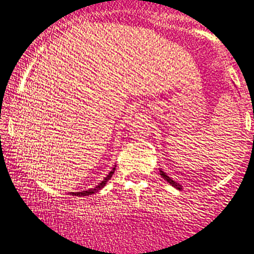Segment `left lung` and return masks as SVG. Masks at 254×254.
<instances>
[{
	"label": "left lung",
	"mask_w": 254,
	"mask_h": 254,
	"mask_svg": "<svg viewBox=\"0 0 254 254\" xmlns=\"http://www.w3.org/2000/svg\"><path fill=\"white\" fill-rule=\"evenodd\" d=\"M160 175H162V177L164 178V180H165L166 182H168V183H170V184H171V186H172V187L177 188V189H180V190H181V188H182V187H181V184L176 183V182H175V181H172V180H171V178H170V177H169V176L165 174V172H163V171H162V170H160Z\"/></svg>",
	"instance_id": "obj_1"
}]
</instances>
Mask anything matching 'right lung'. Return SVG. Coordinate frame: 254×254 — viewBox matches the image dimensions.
<instances>
[{"label":"right lung","instance_id":"obj_1","mask_svg":"<svg viewBox=\"0 0 254 254\" xmlns=\"http://www.w3.org/2000/svg\"><path fill=\"white\" fill-rule=\"evenodd\" d=\"M114 171H115V168H113V170L109 172L108 176H107V177L104 178V180H103L102 182H101V183L98 184L97 187H95L94 189H90V190H88V191H82V192H71V195H74V196H89V195H91V193L97 192L98 190L102 189V188H103L104 186H106L107 182H108V181L110 180V178H112V176H113V174H114Z\"/></svg>","mask_w":254,"mask_h":254}]
</instances>
